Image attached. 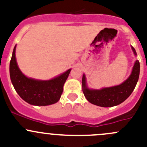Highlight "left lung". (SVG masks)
Masks as SVG:
<instances>
[{
    "label": "left lung",
    "instance_id": "1",
    "mask_svg": "<svg viewBox=\"0 0 147 147\" xmlns=\"http://www.w3.org/2000/svg\"><path fill=\"white\" fill-rule=\"evenodd\" d=\"M133 53L137 55V53L131 46ZM140 72V64L139 60H136L133 66L131 75L119 85L109 87H104L100 90L90 89L87 86L85 75L82 76V91L84 97L90 103L102 107H110L117 106L125 101L132 93L138 82Z\"/></svg>",
    "mask_w": 147,
    "mask_h": 147
}]
</instances>
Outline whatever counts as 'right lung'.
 <instances>
[{"label":"right lung","mask_w":147,"mask_h":147,"mask_svg":"<svg viewBox=\"0 0 147 147\" xmlns=\"http://www.w3.org/2000/svg\"><path fill=\"white\" fill-rule=\"evenodd\" d=\"M15 46L10 63V77L15 90L24 101L35 106H47L59 101L71 69L49 80L26 77L18 66Z\"/></svg>","instance_id":"obj_1"}]
</instances>
